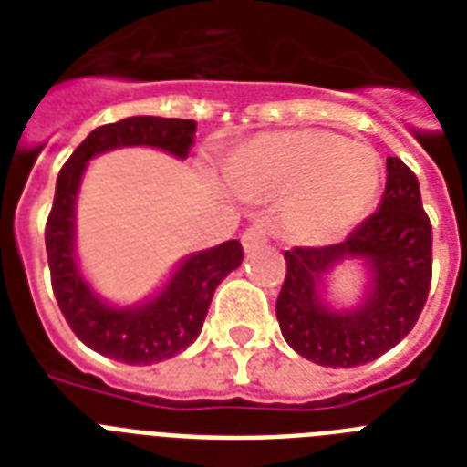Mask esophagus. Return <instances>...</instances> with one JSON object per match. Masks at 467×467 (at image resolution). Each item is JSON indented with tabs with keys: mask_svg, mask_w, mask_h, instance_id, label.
Here are the masks:
<instances>
[{
	"mask_svg": "<svg viewBox=\"0 0 467 467\" xmlns=\"http://www.w3.org/2000/svg\"><path fill=\"white\" fill-rule=\"evenodd\" d=\"M262 244H266V227L262 223H254V225H249L242 233V247H244V252H254Z\"/></svg>",
	"mask_w": 467,
	"mask_h": 467,
	"instance_id": "34e87169",
	"label": "esophagus"
}]
</instances>
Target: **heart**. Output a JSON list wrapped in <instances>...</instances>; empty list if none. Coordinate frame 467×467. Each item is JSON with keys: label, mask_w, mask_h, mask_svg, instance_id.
I'll list each match as a JSON object with an SVG mask.
<instances>
[{"label": "heart", "mask_w": 467, "mask_h": 467, "mask_svg": "<svg viewBox=\"0 0 467 467\" xmlns=\"http://www.w3.org/2000/svg\"><path fill=\"white\" fill-rule=\"evenodd\" d=\"M227 183L249 201L285 198L296 240L329 244L361 223L380 191V160L327 130L259 135L225 164Z\"/></svg>", "instance_id": "b5f03b06"}]
</instances>
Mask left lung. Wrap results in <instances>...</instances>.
Segmentation results:
<instances>
[{
	"instance_id": "obj_1",
	"label": "left lung",
	"mask_w": 467,
	"mask_h": 467,
	"mask_svg": "<svg viewBox=\"0 0 467 467\" xmlns=\"http://www.w3.org/2000/svg\"><path fill=\"white\" fill-rule=\"evenodd\" d=\"M284 256L276 317L288 347L327 368L376 361L412 332L431 284V225L414 171L388 157L385 193L373 215L339 244L296 247ZM348 261L362 264L367 284L356 306L337 308L326 288Z\"/></svg>"
}]
</instances>
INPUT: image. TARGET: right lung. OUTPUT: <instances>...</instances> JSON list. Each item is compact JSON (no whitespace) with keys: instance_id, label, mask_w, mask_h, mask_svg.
Returning a JSON list of instances; mask_svg holds the SVG:
<instances>
[{"instance_id":"1","label":"right lung","mask_w":467,"mask_h":467,"mask_svg":"<svg viewBox=\"0 0 467 467\" xmlns=\"http://www.w3.org/2000/svg\"><path fill=\"white\" fill-rule=\"evenodd\" d=\"M196 138V120L130 116L91 130L72 152L55 183L47 215L46 249L53 293L77 339L97 354L128 366H150L186 351L203 329L213 293L242 264V244L227 240L193 252L176 264L160 291L135 306L101 298L77 262V198L94 157L120 148H155L186 160Z\"/></svg>"}]
</instances>
